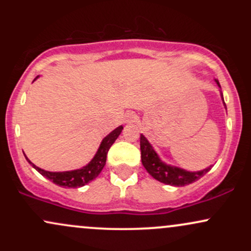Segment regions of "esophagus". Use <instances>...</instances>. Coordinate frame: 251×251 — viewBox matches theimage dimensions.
<instances>
[{
	"mask_svg": "<svg viewBox=\"0 0 251 251\" xmlns=\"http://www.w3.org/2000/svg\"><path fill=\"white\" fill-rule=\"evenodd\" d=\"M134 119H135V116L133 113H132V112H128V113H126V117H125V122L126 123H133L134 122Z\"/></svg>",
	"mask_w": 251,
	"mask_h": 251,
	"instance_id": "obj_1",
	"label": "esophagus"
}]
</instances>
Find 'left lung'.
I'll return each instance as SVG.
<instances>
[{"label":"left lung","mask_w":251,"mask_h":251,"mask_svg":"<svg viewBox=\"0 0 251 251\" xmlns=\"http://www.w3.org/2000/svg\"><path fill=\"white\" fill-rule=\"evenodd\" d=\"M216 82H217L218 87L221 88L220 82L217 80H216ZM222 99H223V96H222ZM224 106H226V103H224ZM140 152H142V163L146 171L154 179L172 186L189 185V184L200 179L205 174H208L212 168V165H210L209 168L201 170V171L190 172L186 171V170L177 168V166L168 165V164L160 160L159 155L157 154V152L152 148L151 144L149 143V140L143 134H140Z\"/></svg>","instance_id":"left-lung-1"}]
</instances>
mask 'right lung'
Instances as JSON below:
<instances>
[{
    "label": "right lung",
    "mask_w": 251,
    "mask_h": 251,
    "mask_svg": "<svg viewBox=\"0 0 251 251\" xmlns=\"http://www.w3.org/2000/svg\"><path fill=\"white\" fill-rule=\"evenodd\" d=\"M122 131L123 126H119V127H117L114 131H112L108 135H106L102 139L101 144H100L99 149H98L93 159L81 169L65 172H50L37 168V166L34 165L27 157H25V159L28 160V163L33 165V168L35 169L37 172H40L43 177H46L47 179L53 181L56 185L62 186V188H81V186L86 185L89 181L96 179L100 172H101V170L106 164V158H107L108 150L112 145H113V143L116 142V139L119 137V134L122 133Z\"/></svg>",
    "instance_id": "add662e5"
}]
</instances>
